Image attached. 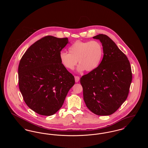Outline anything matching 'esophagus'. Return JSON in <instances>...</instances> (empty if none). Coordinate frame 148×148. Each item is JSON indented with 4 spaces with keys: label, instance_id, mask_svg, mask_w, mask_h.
Returning a JSON list of instances; mask_svg holds the SVG:
<instances>
[{
    "label": "esophagus",
    "instance_id": "obj_1",
    "mask_svg": "<svg viewBox=\"0 0 148 148\" xmlns=\"http://www.w3.org/2000/svg\"><path fill=\"white\" fill-rule=\"evenodd\" d=\"M79 79H80V77H77V76H75V82H76V83H77V82H79Z\"/></svg>",
    "mask_w": 148,
    "mask_h": 148
}]
</instances>
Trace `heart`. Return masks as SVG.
Masks as SVG:
<instances>
[{"instance_id": "1", "label": "heart", "mask_w": 148, "mask_h": 148, "mask_svg": "<svg viewBox=\"0 0 148 148\" xmlns=\"http://www.w3.org/2000/svg\"><path fill=\"white\" fill-rule=\"evenodd\" d=\"M69 53L60 52L59 58L65 68L74 69L78 63L77 71L83 72L92 71L98 68L103 55L101 44L97 41H77L73 44L68 49Z\"/></svg>"}]
</instances>
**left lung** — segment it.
I'll list each match as a JSON object with an SVG mask.
<instances>
[{"instance_id": "left-lung-1", "label": "left lung", "mask_w": 148, "mask_h": 148, "mask_svg": "<svg viewBox=\"0 0 148 148\" xmlns=\"http://www.w3.org/2000/svg\"><path fill=\"white\" fill-rule=\"evenodd\" d=\"M102 44L103 58L98 68L80 78L87 108L98 115L115 112L127 99L132 81L127 56L107 35L93 37Z\"/></svg>"}]
</instances>
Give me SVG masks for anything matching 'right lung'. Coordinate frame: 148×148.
Segmentation results:
<instances>
[{"instance_id": "obj_1", "label": "right lung", "mask_w": 148, "mask_h": 148, "mask_svg": "<svg viewBox=\"0 0 148 148\" xmlns=\"http://www.w3.org/2000/svg\"><path fill=\"white\" fill-rule=\"evenodd\" d=\"M68 42L67 38L45 36L32 44L20 61V91L29 108L40 115L50 116L56 113L75 84L74 76L59 58Z\"/></svg>"}]
</instances>
